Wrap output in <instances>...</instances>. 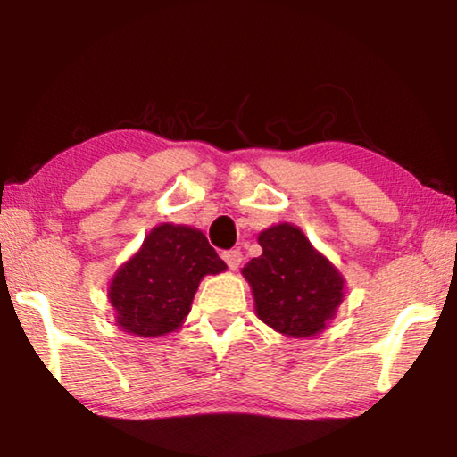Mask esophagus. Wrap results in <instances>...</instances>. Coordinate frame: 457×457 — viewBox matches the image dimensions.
Masks as SVG:
<instances>
[{
  "label": "esophagus",
  "instance_id": "obj_1",
  "mask_svg": "<svg viewBox=\"0 0 457 457\" xmlns=\"http://www.w3.org/2000/svg\"><path fill=\"white\" fill-rule=\"evenodd\" d=\"M223 260H226V264L229 270H237L239 264H242V252L239 250H228L223 252Z\"/></svg>",
  "mask_w": 457,
  "mask_h": 457
}]
</instances>
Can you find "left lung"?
Instances as JSON below:
<instances>
[{
  "label": "left lung",
  "instance_id": "1",
  "mask_svg": "<svg viewBox=\"0 0 457 457\" xmlns=\"http://www.w3.org/2000/svg\"><path fill=\"white\" fill-rule=\"evenodd\" d=\"M262 256L242 270L260 320L288 337H312L343 300V278L314 252L303 231L280 223L262 231Z\"/></svg>",
  "mask_w": 457,
  "mask_h": 457
}]
</instances>
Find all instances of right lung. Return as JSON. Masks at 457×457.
Returning <instances> with one entry per match:
<instances>
[{"instance_id": "right-lung-1", "label": "right lung", "mask_w": 457, "mask_h": 457, "mask_svg": "<svg viewBox=\"0 0 457 457\" xmlns=\"http://www.w3.org/2000/svg\"><path fill=\"white\" fill-rule=\"evenodd\" d=\"M226 268L201 231L173 223L154 228L108 290L119 327L138 337L167 335L189 314L201 278Z\"/></svg>"}]
</instances>
